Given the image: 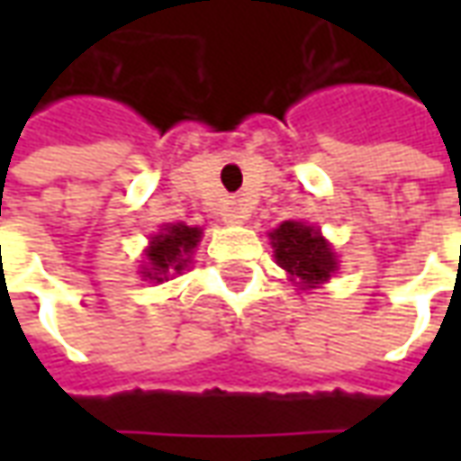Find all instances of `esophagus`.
Here are the masks:
<instances>
[{
  "label": "esophagus",
  "mask_w": 461,
  "mask_h": 461,
  "mask_svg": "<svg viewBox=\"0 0 461 461\" xmlns=\"http://www.w3.org/2000/svg\"><path fill=\"white\" fill-rule=\"evenodd\" d=\"M244 217H247V214H244V207H241V204H237V202H234V204H230V207L224 210V214H221V220L227 221V224H241V221H244Z\"/></svg>",
  "instance_id": "obj_1"
}]
</instances>
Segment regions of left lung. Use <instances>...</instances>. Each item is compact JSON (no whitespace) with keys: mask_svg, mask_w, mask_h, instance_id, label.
<instances>
[{"mask_svg":"<svg viewBox=\"0 0 461 461\" xmlns=\"http://www.w3.org/2000/svg\"><path fill=\"white\" fill-rule=\"evenodd\" d=\"M269 237L279 267L289 271L291 276H299L306 289L321 281H329L330 274L336 271V257L329 241L313 227H306L301 221H284Z\"/></svg>","mask_w":461,"mask_h":461,"instance_id":"8db88e82","label":"left lung"}]
</instances>
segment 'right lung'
<instances>
[{
  "label": "right lung",
  "mask_w": 461,
  "mask_h": 461,
  "mask_svg": "<svg viewBox=\"0 0 461 461\" xmlns=\"http://www.w3.org/2000/svg\"><path fill=\"white\" fill-rule=\"evenodd\" d=\"M202 231L197 227H187V224H172L165 227L155 240H152L150 249H148V264L150 269H145L142 274L148 279L162 281V276H167L172 271H182L185 267V257L192 254V249L197 247Z\"/></svg>",
  "instance_id": "1"
}]
</instances>
